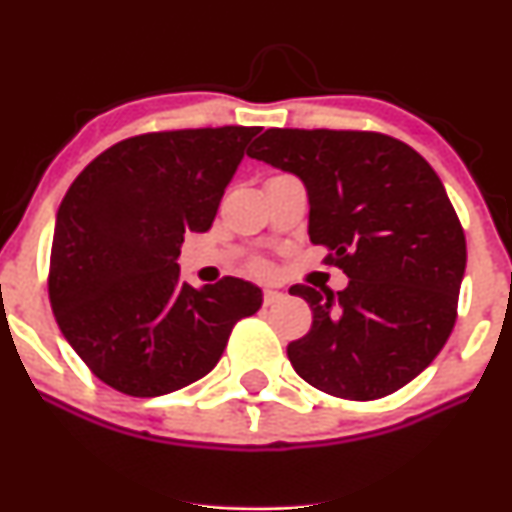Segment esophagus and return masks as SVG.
<instances>
[{"label":"esophagus","mask_w":512,"mask_h":512,"mask_svg":"<svg viewBox=\"0 0 512 512\" xmlns=\"http://www.w3.org/2000/svg\"><path fill=\"white\" fill-rule=\"evenodd\" d=\"M279 301H284V293L281 291H274V289H264L262 291V303L267 305H274V303H279Z\"/></svg>","instance_id":"1"}]
</instances>
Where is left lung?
<instances>
[{
  "instance_id": "left-lung-1",
  "label": "left lung",
  "mask_w": 512,
  "mask_h": 512,
  "mask_svg": "<svg viewBox=\"0 0 512 512\" xmlns=\"http://www.w3.org/2000/svg\"><path fill=\"white\" fill-rule=\"evenodd\" d=\"M248 156L303 180L308 236L349 276L325 296L289 289L313 310L310 332L286 349L296 373L356 402L411 383L448 342L467 264L436 170L399 139L351 129H267Z\"/></svg>"
}]
</instances>
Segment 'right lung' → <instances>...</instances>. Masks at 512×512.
I'll return each mask as SVG.
<instances>
[{
    "instance_id": "right-lung-1",
    "label": "right lung",
    "mask_w": 512,
    "mask_h": 512,
    "mask_svg": "<svg viewBox=\"0 0 512 512\" xmlns=\"http://www.w3.org/2000/svg\"><path fill=\"white\" fill-rule=\"evenodd\" d=\"M260 127L151 132L110 146L81 170L57 209L48 291L57 325L96 378L158 397L204 378L262 291L226 276L180 279L187 233L214 223Z\"/></svg>"
}]
</instances>
